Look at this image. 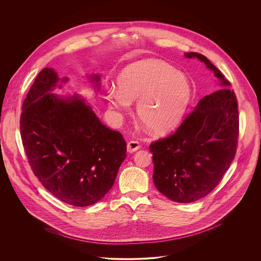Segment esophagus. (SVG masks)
<instances>
[{
  "instance_id": "obj_1",
  "label": "esophagus",
  "mask_w": 261,
  "mask_h": 261,
  "mask_svg": "<svg viewBox=\"0 0 261 261\" xmlns=\"http://www.w3.org/2000/svg\"><path fill=\"white\" fill-rule=\"evenodd\" d=\"M126 148H127L128 152H135L136 150L140 149V144L137 141H130V142L127 143Z\"/></svg>"
}]
</instances>
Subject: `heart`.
I'll list each match as a JSON object with an SVG mask.
<instances>
[{
    "label": "heart",
    "mask_w": 261,
    "mask_h": 261,
    "mask_svg": "<svg viewBox=\"0 0 261 261\" xmlns=\"http://www.w3.org/2000/svg\"><path fill=\"white\" fill-rule=\"evenodd\" d=\"M117 88L107 93L111 110L130 111L138 102L137 113L149 129L163 135L173 130L182 120L192 95L186 75L159 59H144L125 66L116 78Z\"/></svg>",
    "instance_id": "b5f03b06"
}]
</instances>
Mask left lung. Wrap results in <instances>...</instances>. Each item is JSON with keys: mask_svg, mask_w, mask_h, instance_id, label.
Here are the masks:
<instances>
[{"mask_svg": "<svg viewBox=\"0 0 261 261\" xmlns=\"http://www.w3.org/2000/svg\"><path fill=\"white\" fill-rule=\"evenodd\" d=\"M214 72L217 89L203 97L172 136L149 145L155 188L179 203L208 195L234 160L239 135L237 99L231 83L204 55L189 52Z\"/></svg>", "mask_w": 261, "mask_h": 261, "instance_id": "8db88e82", "label": "left lung"}]
</instances>
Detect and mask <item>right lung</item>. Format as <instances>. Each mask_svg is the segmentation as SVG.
<instances>
[{
  "label": "right lung",
  "instance_id": "obj_1",
  "mask_svg": "<svg viewBox=\"0 0 261 261\" xmlns=\"http://www.w3.org/2000/svg\"><path fill=\"white\" fill-rule=\"evenodd\" d=\"M98 91L100 76H87ZM53 68L37 75L22 107L20 130L33 173L53 196L76 207L102 199L126 156L122 136L103 125L80 95L62 96Z\"/></svg>",
  "mask_w": 261,
  "mask_h": 261
}]
</instances>
